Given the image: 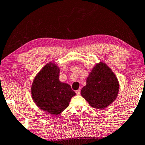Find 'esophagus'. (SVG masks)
<instances>
[{
	"label": "esophagus",
	"mask_w": 145,
	"mask_h": 145,
	"mask_svg": "<svg viewBox=\"0 0 145 145\" xmlns=\"http://www.w3.org/2000/svg\"><path fill=\"white\" fill-rule=\"evenodd\" d=\"M76 94H77V95H80V89H78V90H77L76 91Z\"/></svg>",
	"instance_id": "1"
}]
</instances>
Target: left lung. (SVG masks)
<instances>
[{
    "label": "left lung",
    "instance_id": "left-lung-1",
    "mask_svg": "<svg viewBox=\"0 0 145 145\" xmlns=\"http://www.w3.org/2000/svg\"><path fill=\"white\" fill-rule=\"evenodd\" d=\"M86 82V86L81 90V95L92 107L105 109L117 97L119 89L118 80L105 63L100 62L96 65Z\"/></svg>",
    "mask_w": 145,
    "mask_h": 145
}]
</instances>
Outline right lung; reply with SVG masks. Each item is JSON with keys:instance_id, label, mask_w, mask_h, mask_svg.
Returning <instances> with one entry per match:
<instances>
[{"instance_id": "1", "label": "right lung", "mask_w": 145, "mask_h": 145, "mask_svg": "<svg viewBox=\"0 0 145 145\" xmlns=\"http://www.w3.org/2000/svg\"><path fill=\"white\" fill-rule=\"evenodd\" d=\"M59 67L54 63H48L35 77L31 88L34 103L52 115L61 113L76 95L69 85L59 82Z\"/></svg>"}]
</instances>
